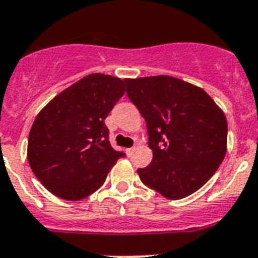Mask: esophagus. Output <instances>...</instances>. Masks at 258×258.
I'll use <instances>...</instances> for the list:
<instances>
[{"label":"esophagus","instance_id":"1","mask_svg":"<svg viewBox=\"0 0 258 258\" xmlns=\"http://www.w3.org/2000/svg\"><path fill=\"white\" fill-rule=\"evenodd\" d=\"M135 149H136V148L135 147H134V148H128V149H127V154H128V156H131V154L132 153H134V152H135Z\"/></svg>","mask_w":258,"mask_h":258}]
</instances>
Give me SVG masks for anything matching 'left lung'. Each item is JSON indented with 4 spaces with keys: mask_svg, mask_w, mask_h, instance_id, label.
Segmentation results:
<instances>
[{
    "mask_svg": "<svg viewBox=\"0 0 258 258\" xmlns=\"http://www.w3.org/2000/svg\"><path fill=\"white\" fill-rule=\"evenodd\" d=\"M127 96L147 122L151 165L142 182L169 200L200 189L227 151V120L200 87L169 75L126 79Z\"/></svg>",
    "mask_w": 258,
    "mask_h": 258,
    "instance_id": "obj_1",
    "label": "left lung"
}]
</instances>
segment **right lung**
<instances>
[{
	"mask_svg": "<svg viewBox=\"0 0 258 258\" xmlns=\"http://www.w3.org/2000/svg\"><path fill=\"white\" fill-rule=\"evenodd\" d=\"M126 80L91 74L58 93L37 114L27 158L49 192L78 201L104 184L124 153L113 149L104 120L124 95Z\"/></svg>",
	"mask_w": 258,
	"mask_h": 258,
	"instance_id": "1",
	"label": "right lung"
}]
</instances>
